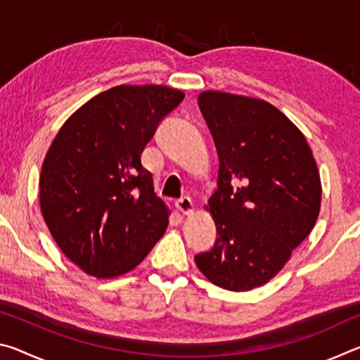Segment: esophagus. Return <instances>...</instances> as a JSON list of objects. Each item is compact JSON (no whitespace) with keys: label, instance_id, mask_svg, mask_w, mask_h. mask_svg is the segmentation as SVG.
Listing matches in <instances>:
<instances>
[{"label":"esophagus","instance_id":"esophagus-1","mask_svg":"<svg viewBox=\"0 0 360 360\" xmlns=\"http://www.w3.org/2000/svg\"><path fill=\"white\" fill-rule=\"evenodd\" d=\"M176 210H178L181 214H184V216L192 214V212H193V202L188 197L181 198V200H178V202H176Z\"/></svg>","mask_w":360,"mask_h":360}]
</instances>
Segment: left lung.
I'll return each instance as SVG.
<instances>
[{"label": "left lung", "mask_w": 360, "mask_h": 360, "mask_svg": "<svg viewBox=\"0 0 360 360\" xmlns=\"http://www.w3.org/2000/svg\"><path fill=\"white\" fill-rule=\"evenodd\" d=\"M198 105L214 138L219 179L205 206L217 240L195 264L217 288H260L318 221L322 187L313 150L294 122L265 100L206 90Z\"/></svg>", "instance_id": "left-lung-1"}]
</instances>
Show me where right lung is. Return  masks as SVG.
I'll list each match as a JSON object with an SVG mask.
<instances>
[{
	"instance_id": "obj_1",
	"label": "right lung",
	"mask_w": 360,
	"mask_h": 360,
	"mask_svg": "<svg viewBox=\"0 0 360 360\" xmlns=\"http://www.w3.org/2000/svg\"><path fill=\"white\" fill-rule=\"evenodd\" d=\"M184 98L167 85H117L70 115L39 176L42 217L62 252L96 279L125 275L168 227L141 154Z\"/></svg>"
}]
</instances>
